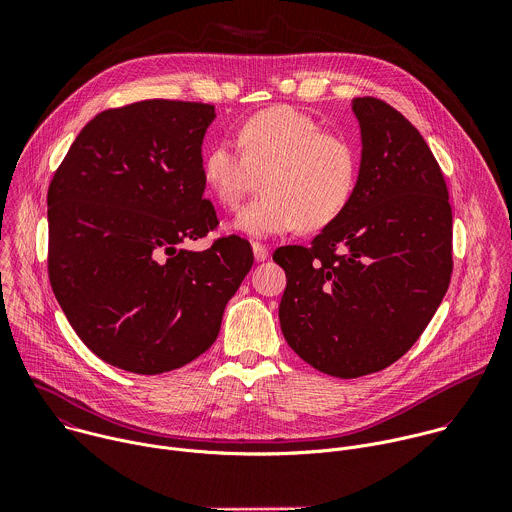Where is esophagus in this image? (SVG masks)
Segmentation results:
<instances>
[{"label": "esophagus", "mask_w": 512, "mask_h": 512, "mask_svg": "<svg viewBox=\"0 0 512 512\" xmlns=\"http://www.w3.org/2000/svg\"><path fill=\"white\" fill-rule=\"evenodd\" d=\"M253 255H255V261H265L269 257V249L261 243H253Z\"/></svg>", "instance_id": "1"}]
</instances>
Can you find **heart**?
<instances>
[{
    "label": "heart",
    "mask_w": 512,
    "mask_h": 512,
    "mask_svg": "<svg viewBox=\"0 0 512 512\" xmlns=\"http://www.w3.org/2000/svg\"><path fill=\"white\" fill-rule=\"evenodd\" d=\"M239 145L216 141L202 158V178L225 208H235L263 178V194L245 204L233 229L253 239L322 229L348 204L358 174L354 145L324 133L310 115L269 107L239 127Z\"/></svg>",
    "instance_id": "heart-1"
}]
</instances>
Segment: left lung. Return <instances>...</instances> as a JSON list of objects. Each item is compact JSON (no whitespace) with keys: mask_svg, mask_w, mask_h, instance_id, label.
I'll return each instance as SVG.
<instances>
[{"mask_svg":"<svg viewBox=\"0 0 512 512\" xmlns=\"http://www.w3.org/2000/svg\"><path fill=\"white\" fill-rule=\"evenodd\" d=\"M360 127L354 192L310 247L273 253L287 285L283 338L316 371L387 369L421 336L452 275V206L421 133L375 97L352 99Z\"/></svg>","mask_w":512,"mask_h":512,"instance_id":"1","label":"left lung"}]
</instances>
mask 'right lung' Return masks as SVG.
Segmentation results:
<instances>
[{"label": "right lung", "instance_id": "right-lung-1", "mask_svg": "<svg viewBox=\"0 0 512 512\" xmlns=\"http://www.w3.org/2000/svg\"><path fill=\"white\" fill-rule=\"evenodd\" d=\"M214 105L152 99L91 119L48 188V275L72 330L137 375L184 367L218 336L253 265L204 194L202 139Z\"/></svg>", "mask_w": 512, "mask_h": 512}]
</instances>
